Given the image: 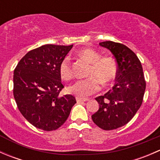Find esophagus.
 <instances>
[{"mask_svg":"<svg viewBox=\"0 0 160 160\" xmlns=\"http://www.w3.org/2000/svg\"><path fill=\"white\" fill-rule=\"evenodd\" d=\"M89 99H88V98H77V101L78 103H80V102H84V101H88Z\"/></svg>","mask_w":160,"mask_h":160,"instance_id":"obj_1","label":"esophagus"}]
</instances>
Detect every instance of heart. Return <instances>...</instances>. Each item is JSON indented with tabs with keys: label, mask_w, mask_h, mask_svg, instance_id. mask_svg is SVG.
<instances>
[{
	"label": "heart",
	"mask_w": 160,
	"mask_h": 160,
	"mask_svg": "<svg viewBox=\"0 0 160 160\" xmlns=\"http://www.w3.org/2000/svg\"><path fill=\"white\" fill-rule=\"evenodd\" d=\"M77 55L90 63L88 72V77H89L77 80L69 87L68 90L71 93L79 98H86L101 89V83L105 86L117 77L118 65L114 56H102L101 52L90 48L80 50L77 52ZM59 72L62 80H70L72 79L73 71L68 57L63 58L61 60Z\"/></svg>",
	"instance_id": "heart-1"
}]
</instances>
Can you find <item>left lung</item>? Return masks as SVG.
Returning <instances> with one entry per match:
<instances>
[{
	"mask_svg": "<svg viewBox=\"0 0 160 160\" xmlns=\"http://www.w3.org/2000/svg\"><path fill=\"white\" fill-rule=\"evenodd\" d=\"M108 49L118 65L116 83L103 96L96 98L99 109L91 116L93 122L103 130H114L132 120L143 101L146 80L138 56L122 43L100 42Z\"/></svg>",
	"mask_w": 160,
	"mask_h": 160,
	"instance_id": "8db88e82",
	"label": "left lung"
}]
</instances>
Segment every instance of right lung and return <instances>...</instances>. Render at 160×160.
Masks as SVG:
<instances>
[{
    "label": "right lung",
    "mask_w": 160,
    "mask_h": 160,
    "mask_svg": "<svg viewBox=\"0 0 160 160\" xmlns=\"http://www.w3.org/2000/svg\"><path fill=\"white\" fill-rule=\"evenodd\" d=\"M72 47L44 45L25 54L14 69V100L24 118L35 128L56 130L77 103L72 95L59 96L64 86L59 66Z\"/></svg>",
    "instance_id": "right-lung-1"
}]
</instances>
